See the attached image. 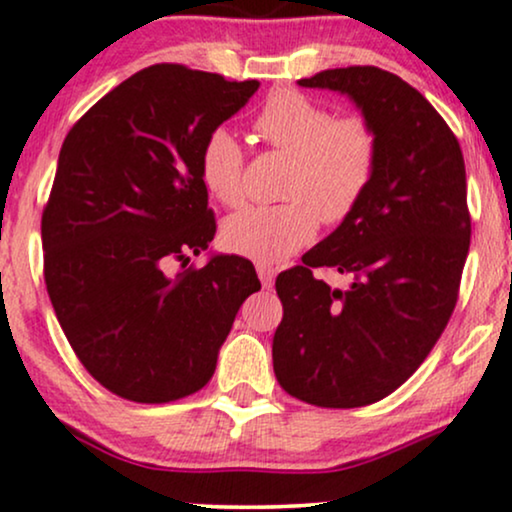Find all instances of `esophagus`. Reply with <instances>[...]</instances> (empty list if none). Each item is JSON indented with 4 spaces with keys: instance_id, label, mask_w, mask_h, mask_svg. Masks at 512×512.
Returning a JSON list of instances; mask_svg holds the SVG:
<instances>
[{
    "instance_id": "34e87169",
    "label": "esophagus",
    "mask_w": 512,
    "mask_h": 512,
    "mask_svg": "<svg viewBox=\"0 0 512 512\" xmlns=\"http://www.w3.org/2000/svg\"><path fill=\"white\" fill-rule=\"evenodd\" d=\"M257 276H260V281H262V286H272L274 284V276H276V269L272 267V264H264V262H260L257 264Z\"/></svg>"
}]
</instances>
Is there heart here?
Wrapping results in <instances>:
<instances>
[{"mask_svg": "<svg viewBox=\"0 0 512 512\" xmlns=\"http://www.w3.org/2000/svg\"><path fill=\"white\" fill-rule=\"evenodd\" d=\"M255 132L293 156L289 202L257 204L223 223V243L248 260L284 262L315 238L320 219L342 223L363 202L378 170V134L366 117H334L327 105L298 91H276L255 117ZM243 146L231 129L204 139L199 175L226 207L243 199Z\"/></svg>", "mask_w": 512, "mask_h": 512, "instance_id": "1", "label": "heart"}]
</instances>
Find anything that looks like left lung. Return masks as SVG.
<instances>
[{
	"label": "left lung",
	"mask_w": 512,
	"mask_h": 512,
	"mask_svg": "<svg viewBox=\"0 0 512 512\" xmlns=\"http://www.w3.org/2000/svg\"><path fill=\"white\" fill-rule=\"evenodd\" d=\"M298 84L346 93L380 156L354 214L276 276L274 373L301 402L366 407L424 363L455 310L472 236L464 158L438 110L397 74L344 67ZM317 268L349 275L350 286L332 290Z\"/></svg>",
	"instance_id": "8db88e82"
}]
</instances>
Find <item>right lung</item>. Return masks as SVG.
<instances>
[{
    "instance_id": "add662e5",
    "label": "right lung",
    "mask_w": 512,
    "mask_h": 512,
    "mask_svg": "<svg viewBox=\"0 0 512 512\" xmlns=\"http://www.w3.org/2000/svg\"><path fill=\"white\" fill-rule=\"evenodd\" d=\"M257 88L154 64L64 139L40 223L45 286L74 354L117 397L163 404L202 390L238 308L260 291L238 255L168 274L214 240L199 154Z\"/></svg>"
}]
</instances>
